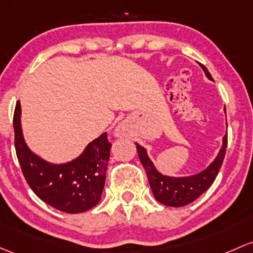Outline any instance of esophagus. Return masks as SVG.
I'll return each instance as SVG.
<instances>
[{
	"instance_id": "34e87169",
	"label": "esophagus",
	"mask_w": 253,
	"mask_h": 253,
	"mask_svg": "<svg viewBox=\"0 0 253 253\" xmlns=\"http://www.w3.org/2000/svg\"><path fill=\"white\" fill-rule=\"evenodd\" d=\"M115 133H116V135H122L124 134V129H122L121 127H119V128H116Z\"/></svg>"
}]
</instances>
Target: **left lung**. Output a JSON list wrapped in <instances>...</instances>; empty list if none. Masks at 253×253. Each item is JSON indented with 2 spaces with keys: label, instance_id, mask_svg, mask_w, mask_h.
Listing matches in <instances>:
<instances>
[{
  "label": "left lung",
  "instance_id": "obj_1",
  "mask_svg": "<svg viewBox=\"0 0 253 253\" xmlns=\"http://www.w3.org/2000/svg\"><path fill=\"white\" fill-rule=\"evenodd\" d=\"M200 65L205 71V75L213 81L211 74L205 68V65H203V64H200ZM227 143L228 134H225L223 137L222 149L219 150L214 161L206 169H204L203 172L198 174L190 175V177L180 178L169 177V175L161 174L155 169L150 159L148 158L147 150L142 145L137 144V143H135V148H137L139 160L142 162L143 167H144L145 172L148 174L149 184H150V188L153 190V194L156 200L159 203L166 205V206L180 207L193 203L201 194H204L205 191L211 187V184L216 179L218 172H219L223 160H224Z\"/></svg>",
  "mask_w": 253,
  "mask_h": 253
}]
</instances>
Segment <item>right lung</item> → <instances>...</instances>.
Segmentation results:
<instances>
[{
    "label": "right lung",
    "mask_w": 253,
    "mask_h": 253,
    "mask_svg": "<svg viewBox=\"0 0 253 253\" xmlns=\"http://www.w3.org/2000/svg\"><path fill=\"white\" fill-rule=\"evenodd\" d=\"M20 102L13 116L14 145L21 172L34 193L54 209L66 213L88 211L100 201L105 184L111 143L108 134L87 145L78 159L53 165L35 155L24 140L20 125Z\"/></svg>",
    "instance_id": "right-lung-1"
}]
</instances>
